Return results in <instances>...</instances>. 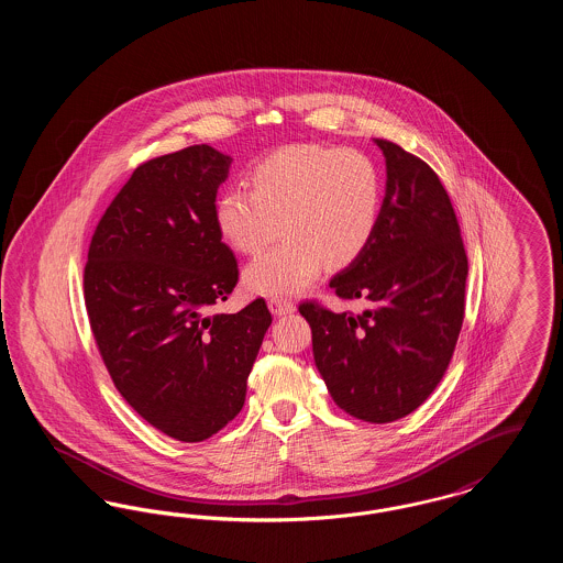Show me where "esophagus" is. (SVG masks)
Instances as JSON below:
<instances>
[{"label":"esophagus","instance_id":"34e87169","mask_svg":"<svg viewBox=\"0 0 563 563\" xmlns=\"http://www.w3.org/2000/svg\"><path fill=\"white\" fill-rule=\"evenodd\" d=\"M268 306L269 310H272V314H276V317L291 314L295 310L294 301H289V299H285V297H278V295L269 297Z\"/></svg>","mask_w":563,"mask_h":563}]
</instances>
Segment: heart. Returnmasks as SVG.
Here are the masks:
<instances>
[{"instance_id": "b5f03b06", "label": "heart", "mask_w": 563, "mask_h": 563, "mask_svg": "<svg viewBox=\"0 0 563 563\" xmlns=\"http://www.w3.org/2000/svg\"><path fill=\"white\" fill-rule=\"evenodd\" d=\"M251 189L225 188L214 200V223L244 255L285 239L244 269L253 294H295L324 268H346L374 241L382 214V177L375 162L350 147L287 145L249 173Z\"/></svg>"}]
</instances>
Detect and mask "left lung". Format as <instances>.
<instances>
[{"instance_id": "obj_1", "label": "left lung", "mask_w": 563, "mask_h": 563, "mask_svg": "<svg viewBox=\"0 0 563 563\" xmlns=\"http://www.w3.org/2000/svg\"><path fill=\"white\" fill-rule=\"evenodd\" d=\"M386 158V196L367 251L331 278L363 312L299 303L314 363L346 413L374 424L427 401L454 354L464 321L468 260L452 200L437 173L401 145L375 139Z\"/></svg>"}]
</instances>
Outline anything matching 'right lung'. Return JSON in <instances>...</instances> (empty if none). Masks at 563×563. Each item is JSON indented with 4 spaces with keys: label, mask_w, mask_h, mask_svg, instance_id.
<instances>
[{
    "label": "right lung",
    "mask_w": 563,
    "mask_h": 563,
    "mask_svg": "<svg viewBox=\"0 0 563 563\" xmlns=\"http://www.w3.org/2000/svg\"><path fill=\"white\" fill-rule=\"evenodd\" d=\"M232 158L189 145L143 162L95 228L84 301L118 393L164 434L205 441L239 416L272 314H213L239 283L214 223Z\"/></svg>",
    "instance_id": "obj_1"
}]
</instances>
